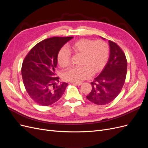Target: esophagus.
<instances>
[{
  "instance_id": "1",
  "label": "esophagus",
  "mask_w": 148,
  "mask_h": 148,
  "mask_svg": "<svg viewBox=\"0 0 148 148\" xmlns=\"http://www.w3.org/2000/svg\"><path fill=\"white\" fill-rule=\"evenodd\" d=\"M73 84L74 85H76V86H80V85L82 84V83H71Z\"/></svg>"
}]
</instances>
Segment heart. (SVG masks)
I'll return each mask as SVG.
<instances>
[{"instance_id": "heart-1", "label": "heart", "mask_w": 148, "mask_h": 148, "mask_svg": "<svg viewBox=\"0 0 148 148\" xmlns=\"http://www.w3.org/2000/svg\"><path fill=\"white\" fill-rule=\"evenodd\" d=\"M69 51L82 54V66L72 67L65 70L62 78L65 82L80 83L90 78L92 72L96 74L104 68L109 57V47L101 40L94 41L88 39H81L69 45ZM62 49L57 56L58 64L62 68L68 66L70 63V53Z\"/></svg>"}]
</instances>
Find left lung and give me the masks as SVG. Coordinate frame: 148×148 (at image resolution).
Masks as SVG:
<instances>
[{
  "label": "left lung",
  "instance_id": "left-lung-1",
  "mask_svg": "<svg viewBox=\"0 0 148 148\" xmlns=\"http://www.w3.org/2000/svg\"><path fill=\"white\" fill-rule=\"evenodd\" d=\"M109 60L99 75L91 83L92 90L86 96L89 101L98 105L109 104L115 99L127 75V61L125 53L116 43L109 41Z\"/></svg>",
  "mask_w": 148,
  "mask_h": 148
}]
</instances>
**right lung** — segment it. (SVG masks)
I'll list each match as a JSON object with an SVG mask.
<instances>
[{
	"label": "right lung",
	"mask_w": 148,
	"mask_h": 148,
	"mask_svg": "<svg viewBox=\"0 0 148 148\" xmlns=\"http://www.w3.org/2000/svg\"><path fill=\"white\" fill-rule=\"evenodd\" d=\"M73 37H53L34 46L26 56L21 75L26 91L34 102L47 106L59 101L68 84L58 83L55 77L57 56L65 44Z\"/></svg>",
	"instance_id": "1"
}]
</instances>
